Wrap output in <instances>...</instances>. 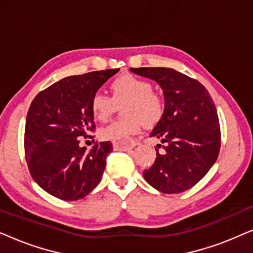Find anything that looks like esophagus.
<instances>
[{
	"label": "esophagus",
	"instance_id": "obj_1",
	"mask_svg": "<svg viewBox=\"0 0 253 253\" xmlns=\"http://www.w3.org/2000/svg\"><path fill=\"white\" fill-rule=\"evenodd\" d=\"M114 150L116 151H130L136 146V141L133 140H127L123 141V143H113Z\"/></svg>",
	"mask_w": 253,
	"mask_h": 253
}]
</instances>
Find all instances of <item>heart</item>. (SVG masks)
I'll return each mask as SVG.
<instances>
[{
    "label": "heart",
    "mask_w": 253,
    "mask_h": 253,
    "mask_svg": "<svg viewBox=\"0 0 253 253\" xmlns=\"http://www.w3.org/2000/svg\"><path fill=\"white\" fill-rule=\"evenodd\" d=\"M112 98L101 92L95 93L91 100V112L99 122H105L113 115L117 106H122L126 117L114 121L99 130L100 139L113 143H123L140 131L141 124L153 126L164 116L165 103L153 92L148 81L130 74H123L110 83Z\"/></svg>",
    "instance_id": "b5f03b06"
}]
</instances>
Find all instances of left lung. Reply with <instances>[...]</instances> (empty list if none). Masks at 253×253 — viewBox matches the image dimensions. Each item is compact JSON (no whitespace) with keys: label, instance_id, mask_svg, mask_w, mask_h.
<instances>
[{"label":"left lung","instance_id":"obj_1","mask_svg":"<svg viewBox=\"0 0 253 253\" xmlns=\"http://www.w3.org/2000/svg\"><path fill=\"white\" fill-rule=\"evenodd\" d=\"M157 82L164 91L165 113L150 137L157 159L143 176L162 193H179L196 185L215 164L221 145L219 117L210 93L199 82L170 68H130Z\"/></svg>","mask_w":253,"mask_h":253}]
</instances>
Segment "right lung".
I'll list each match as a JSON object with an SVG mask.
<instances>
[{"mask_svg": "<svg viewBox=\"0 0 253 253\" xmlns=\"http://www.w3.org/2000/svg\"><path fill=\"white\" fill-rule=\"evenodd\" d=\"M120 69L70 76L40 92L31 103L25 123V155L40 188L58 199L84 198L101 181L110 141L87 151L78 138L94 130L92 96Z\"/></svg>", "mask_w": 253, "mask_h": 253, "instance_id": "add662e5", "label": "right lung"}]
</instances>
